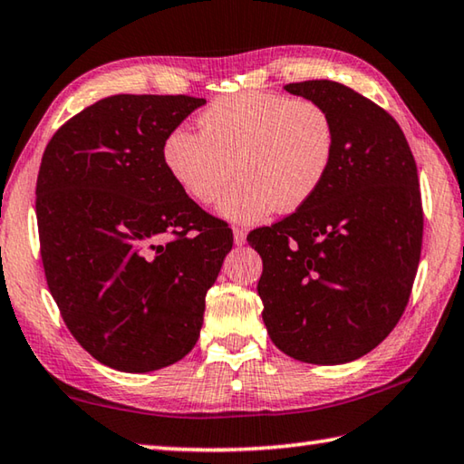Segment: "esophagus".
Here are the masks:
<instances>
[{"label":"esophagus","instance_id":"obj_1","mask_svg":"<svg viewBox=\"0 0 464 464\" xmlns=\"http://www.w3.org/2000/svg\"><path fill=\"white\" fill-rule=\"evenodd\" d=\"M233 239H235V246H243V243H246V239H247V233L243 231V229H239V227H235V229H233Z\"/></svg>","mask_w":464,"mask_h":464}]
</instances>
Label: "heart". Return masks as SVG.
<instances>
[{"label": "heart", "mask_w": 464, "mask_h": 464, "mask_svg": "<svg viewBox=\"0 0 464 464\" xmlns=\"http://www.w3.org/2000/svg\"><path fill=\"white\" fill-rule=\"evenodd\" d=\"M200 132L176 127L161 145L174 182L213 204L235 174L241 179L218 204L227 221L251 225L274 210L293 213L324 186L335 155V124L315 100L243 92L213 102Z\"/></svg>", "instance_id": "b5f03b06"}]
</instances>
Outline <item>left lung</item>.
Wrapping results in <instances>:
<instances>
[{
  "label": "left lung",
  "instance_id": "1",
  "mask_svg": "<svg viewBox=\"0 0 464 464\" xmlns=\"http://www.w3.org/2000/svg\"><path fill=\"white\" fill-rule=\"evenodd\" d=\"M335 124V155L319 192L247 235L262 256L257 295L270 340L309 364H343L374 350L410 301L421 254L420 179L403 130L348 85H285Z\"/></svg>",
  "mask_w": 464,
  "mask_h": 464
}]
</instances>
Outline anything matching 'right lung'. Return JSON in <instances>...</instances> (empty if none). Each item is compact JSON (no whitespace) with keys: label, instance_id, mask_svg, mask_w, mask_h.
<instances>
[{"label":"right lung","instance_id":"1","mask_svg":"<svg viewBox=\"0 0 464 464\" xmlns=\"http://www.w3.org/2000/svg\"><path fill=\"white\" fill-rule=\"evenodd\" d=\"M207 104L119 93L69 119L44 149L36 221L46 285L83 350L151 372L198 342L204 298L233 231L196 204L161 157L169 130Z\"/></svg>","mask_w":464,"mask_h":464}]
</instances>
